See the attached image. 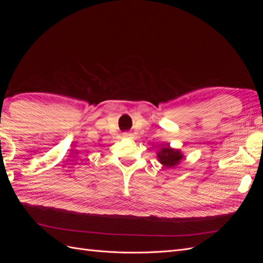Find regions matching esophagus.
<instances>
[{
  "label": "esophagus",
  "instance_id": "esophagus-1",
  "mask_svg": "<svg viewBox=\"0 0 263 263\" xmlns=\"http://www.w3.org/2000/svg\"><path fill=\"white\" fill-rule=\"evenodd\" d=\"M123 136H124V137H130L132 135H130L129 133H124V134H123Z\"/></svg>",
  "mask_w": 263,
  "mask_h": 263
}]
</instances>
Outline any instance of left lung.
Returning <instances> with one entry per match:
<instances>
[{
	"instance_id": "1",
	"label": "left lung",
	"mask_w": 263,
	"mask_h": 263,
	"mask_svg": "<svg viewBox=\"0 0 263 263\" xmlns=\"http://www.w3.org/2000/svg\"><path fill=\"white\" fill-rule=\"evenodd\" d=\"M158 161L165 168H173L180 163L183 159V154L178 149H173L169 145L162 147L157 154Z\"/></svg>"
}]
</instances>
